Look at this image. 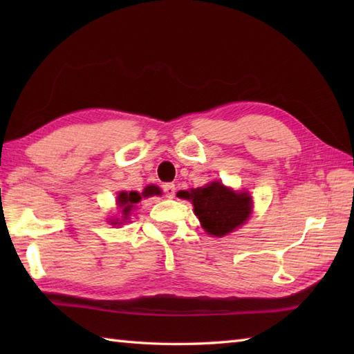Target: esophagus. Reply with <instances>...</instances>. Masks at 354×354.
<instances>
[{"label": "esophagus", "instance_id": "34e87169", "mask_svg": "<svg viewBox=\"0 0 354 354\" xmlns=\"http://www.w3.org/2000/svg\"><path fill=\"white\" fill-rule=\"evenodd\" d=\"M162 189H164V193H165V196H167V198L175 196V192H176L175 184H165Z\"/></svg>", "mask_w": 354, "mask_h": 354}]
</instances>
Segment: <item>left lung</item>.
I'll list each match as a JSON object with an SVG mask.
<instances>
[{
  "label": "left lung",
  "mask_w": 354,
  "mask_h": 354,
  "mask_svg": "<svg viewBox=\"0 0 354 354\" xmlns=\"http://www.w3.org/2000/svg\"><path fill=\"white\" fill-rule=\"evenodd\" d=\"M181 198L192 201L202 228L214 237L228 236L243 225L252 212L250 193L234 192L219 181L181 192Z\"/></svg>",
  "instance_id": "8db88e82"
}]
</instances>
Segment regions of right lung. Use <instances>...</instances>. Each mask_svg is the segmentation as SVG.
Listing matches in <instances>:
<instances>
[{
    "label": "right lung",
    "instance_id": "add662e5",
    "mask_svg": "<svg viewBox=\"0 0 354 354\" xmlns=\"http://www.w3.org/2000/svg\"><path fill=\"white\" fill-rule=\"evenodd\" d=\"M145 193H142V196H146ZM140 201H141V194L138 192H120L118 196H117V204L120 207V213H122V221H120V219H109V222L112 225H120V223H123L124 221L129 219V213L132 212V208L135 207V204H138Z\"/></svg>",
    "mask_w": 354,
    "mask_h": 354
}]
</instances>
